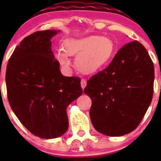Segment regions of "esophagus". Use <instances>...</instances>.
Instances as JSON below:
<instances>
[{"label": "esophagus", "mask_w": 161, "mask_h": 161, "mask_svg": "<svg viewBox=\"0 0 161 161\" xmlns=\"http://www.w3.org/2000/svg\"><path fill=\"white\" fill-rule=\"evenodd\" d=\"M86 85H87V83H86V80H85V79H82L81 81H80V85H81V88L82 89H85V86H86Z\"/></svg>", "instance_id": "obj_1"}]
</instances>
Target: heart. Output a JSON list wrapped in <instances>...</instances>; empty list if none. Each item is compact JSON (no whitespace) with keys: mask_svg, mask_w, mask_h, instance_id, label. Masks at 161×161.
I'll return each instance as SVG.
<instances>
[{"mask_svg":"<svg viewBox=\"0 0 161 161\" xmlns=\"http://www.w3.org/2000/svg\"><path fill=\"white\" fill-rule=\"evenodd\" d=\"M115 45L111 38L106 36L89 35L81 38H66L63 50L55 52V56L60 65L68 67L70 61L68 55L76 56V68L83 74H93L106 66L113 57Z\"/></svg>","mask_w":161,"mask_h":161,"instance_id":"1","label":"heart"}]
</instances>
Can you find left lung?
<instances>
[{"instance_id": "obj_1", "label": "left lung", "mask_w": 161, "mask_h": 161, "mask_svg": "<svg viewBox=\"0 0 161 161\" xmlns=\"http://www.w3.org/2000/svg\"><path fill=\"white\" fill-rule=\"evenodd\" d=\"M154 65L138 41L119 50L109 66L87 81L92 100L89 116L98 132L122 136L139 126L153 95Z\"/></svg>"}]
</instances>
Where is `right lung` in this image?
Returning <instances> with one entry per match:
<instances>
[{
	"instance_id": "1",
	"label": "right lung",
	"mask_w": 161,
	"mask_h": 161,
	"mask_svg": "<svg viewBox=\"0 0 161 161\" xmlns=\"http://www.w3.org/2000/svg\"><path fill=\"white\" fill-rule=\"evenodd\" d=\"M60 31H38L20 42L8 60L7 95L13 111L33 135L60 137L68 128L67 107L82 94L80 79L62 75L52 51Z\"/></svg>"
}]
</instances>
